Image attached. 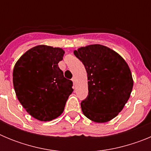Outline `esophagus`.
<instances>
[{
    "label": "esophagus",
    "mask_w": 151,
    "mask_h": 151,
    "mask_svg": "<svg viewBox=\"0 0 151 151\" xmlns=\"http://www.w3.org/2000/svg\"><path fill=\"white\" fill-rule=\"evenodd\" d=\"M72 81H73V84H74V85H76V78H75V77H73V78H72Z\"/></svg>",
    "instance_id": "1"
}]
</instances>
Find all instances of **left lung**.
Instances as JSON below:
<instances>
[{
	"mask_svg": "<svg viewBox=\"0 0 151 151\" xmlns=\"http://www.w3.org/2000/svg\"><path fill=\"white\" fill-rule=\"evenodd\" d=\"M85 66L88 94L81 102L84 115L96 122L115 118L127 103L133 87L130 69L116 52L101 45L74 50Z\"/></svg>",
	"mask_w": 151,
	"mask_h": 151,
	"instance_id": "1",
	"label": "left lung"
}]
</instances>
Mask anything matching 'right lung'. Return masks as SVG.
<instances>
[{
	"mask_svg": "<svg viewBox=\"0 0 151 151\" xmlns=\"http://www.w3.org/2000/svg\"><path fill=\"white\" fill-rule=\"evenodd\" d=\"M65 52L38 45L26 51L15 64L13 82L16 94L26 111L40 121H50L63 112L73 82L58 66Z\"/></svg>",
	"mask_w": 151,
	"mask_h": 151,
	"instance_id": "add662e5",
	"label": "right lung"
}]
</instances>
